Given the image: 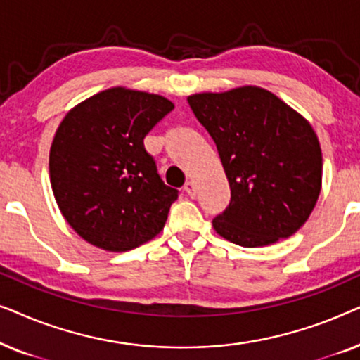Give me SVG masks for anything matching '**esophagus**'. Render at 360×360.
<instances>
[{"mask_svg": "<svg viewBox=\"0 0 360 360\" xmlns=\"http://www.w3.org/2000/svg\"><path fill=\"white\" fill-rule=\"evenodd\" d=\"M184 190L186 191V195L191 196V198H195V196H196V186H195L193 181H186Z\"/></svg>", "mask_w": 360, "mask_h": 360, "instance_id": "1", "label": "esophagus"}]
</instances>
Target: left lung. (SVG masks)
I'll return each instance as SVG.
<instances>
[{
    "label": "left lung",
    "instance_id": "8db88e82",
    "mask_svg": "<svg viewBox=\"0 0 360 360\" xmlns=\"http://www.w3.org/2000/svg\"><path fill=\"white\" fill-rule=\"evenodd\" d=\"M188 105L213 137L229 181L231 201L213 219L216 233L243 248L297 233L321 191V147L311 124L259 86L196 93Z\"/></svg>",
    "mask_w": 360,
    "mask_h": 360
}]
</instances>
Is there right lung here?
Masks as SVG:
<instances>
[{"label": "right lung", "instance_id": "obj_1", "mask_svg": "<svg viewBox=\"0 0 360 360\" xmlns=\"http://www.w3.org/2000/svg\"><path fill=\"white\" fill-rule=\"evenodd\" d=\"M172 110L164 96L116 86L63 117L49 155L51 185L63 218L86 243L126 252L164 229L179 190L162 181L144 137Z\"/></svg>", "mask_w": 360, "mask_h": 360}]
</instances>
